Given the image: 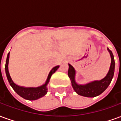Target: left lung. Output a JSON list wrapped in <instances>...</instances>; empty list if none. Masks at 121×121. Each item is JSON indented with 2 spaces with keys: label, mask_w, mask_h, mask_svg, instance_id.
Instances as JSON below:
<instances>
[{
  "label": "left lung",
  "mask_w": 121,
  "mask_h": 121,
  "mask_svg": "<svg viewBox=\"0 0 121 121\" xmlns=\"http://www.w3.org/2000/svg\"><path fill=\"white\" fill-rule=\"evenodd\" d=\"M107 49L111 57V64L106 76L100 80L90 82L86 84H78L75 80L76 71L73 66L69 64L68 76L71 80L73 88L78 95L86 97H95L102 93L109 86L114 75L115 60L112 51L108 48Z\"/></svg>",
  "instance_id": "obj_1"
}]
</instances>
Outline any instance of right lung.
Masks as SVG:
<instances>
[{"label": "right lung", "instance_id": "1", "mask_svg": "<svg viewBox=\"0 0 121 121\" xmlns=\"http://www.w3.org/2000/svg\"><path fill=\"white\" fill-rule=\"evenodd\" d=\"M9 52L7 56L6 61V65H5V71H6V74L7 78L9 82V85L12 86V87L13 89L16 93H17L19 96L22 97L23 99H26L28 100H35L37 99L41 98L47 94L48 91L47 86L49 82H50V78H51V76L52 74L55 73L56 71L58 70V69L60 67V65H57L53 67L50 73L48 74L47 76V80L45 82V84H43L42 86H40L39 87H23L18 86L17 84L14 83V82L12 80V78L9 74V70H8V63H9Z\"/></svg>", "mask_w": 121, "mask_h": 121}]
</instances>
